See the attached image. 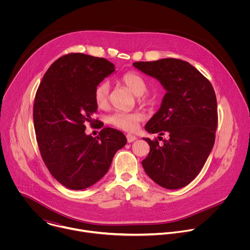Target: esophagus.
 Masks as SVG:
<instances>
[{
	"label": "esophagus",
	"mask_w": 250,
	"mask_h": 250,
	"mask_svg": "<svg viewBox=\"0 0 250 250\" xmlns=\"http://www.w3.org/2000/svg\"><path fill=\"white\" fill-rule=\"evenodd\" d=\"M126 139H127L128 144H130V142H133L134 140H136L137 137L135 135H132V134H126Z\"/></svg>",
	"instance_id": "1"
}]
</instances>
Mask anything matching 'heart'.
<instances>
[{"mask_svg":"<svg viewBox=\"0 0 250 250\" xmlns=\"http://www.w3.org/2000/svg\"><path fill=\"white\" fill-rule=\"evenodd\" d=\"M121 83L129 90L134 96L138 97L141 102H148V99L144 95L147 90V84L146 79L135 72H127L124 74L121 79ZM110 86L106 82L100 83L94 92V100L98 108L104 109L109 104ZM145 116L140 112L134 113H123L118 112L111 115L108 118V122L114 126L125 130L134 131L137 128L138 124L144 121Z\"/></svg>","mask_w":250,"mask_h":250,"instance_id":"heart-1","label":"heart"}]
</instances>
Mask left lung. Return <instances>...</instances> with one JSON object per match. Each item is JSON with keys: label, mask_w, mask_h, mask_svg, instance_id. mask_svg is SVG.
<instances>
[{"label": "left lung", "mask_w": 250, "mask_h": 250, "mask_svg": "<svg viewBox=\"0 0 250 250\" xmlns=\"http://www.w3.org/2000/svg\"><path fill=\"white\" fill-rule=\"evenodd\" d=\"M132 65L158 80L166 91L160 109L147 122L146 129L149 133L167 134L168 139L159 146L158 140L145 138L150 151L142 160V167L159 186L170 190L183 188L200 173L215 144L218 126L215 91L199 70L180 59L164 58Z\"/></svg>", "instance_id": "left-lung-1"}]
</instances>
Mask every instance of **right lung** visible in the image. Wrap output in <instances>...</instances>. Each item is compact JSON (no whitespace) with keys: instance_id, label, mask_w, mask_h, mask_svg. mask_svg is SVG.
Segmentation results:
<instances>
[{"instance_id":"add662e5","label":"right lung","mask_w":250,"mask_h":250,"mask_svg":"<svg viewBox=\"0 0 250 250\" xmlns=\"http://www.w3.org/2000/svg\"><path fill=\"white\" fill-rule=\"evenodd\" d=\"M115 71L104 58L70 53L51 64L35 95L33 125L42 157L68 189L97 183L126 144L125 134L112 127L103 128L97 137L85 132L98 109L95 89Z\"/></svg>"}]
</instances>
